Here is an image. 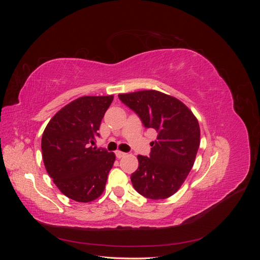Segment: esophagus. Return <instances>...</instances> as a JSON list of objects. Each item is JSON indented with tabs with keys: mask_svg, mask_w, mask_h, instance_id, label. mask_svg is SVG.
<instances>
[{
	"mask_svg": "<svg viewBox=\"0 0 260 260\" xmlns=\"http://www.w3.org/2000/svg\"><path fill=\"white\" fill-rule=\"evenodd\" d=\"M123 156H125V153L120 152V151H117L116 152V157H117V158H121V157H123Z\"/></svg>",
	"mask_w": 260,
	"mask_h": 260,
	"instance_id": "1",
	"label": "esophagus"
}]
</instances>
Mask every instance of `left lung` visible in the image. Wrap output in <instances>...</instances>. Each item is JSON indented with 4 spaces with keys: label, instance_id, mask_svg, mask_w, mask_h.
I'll use <instances>...</instances> for the list:
<instances>
[{
    "label": "left lung",
    "instance_id": "left-lung-1",
    "mask_svg": "<svg viewBox=\"0 0 260 260\" xmlns=\"http://www.w3.org/2000/svg\"><path fill=\"white\" fill-rule=\"evenodd\" d=\"M123 104L137 113L145 128L157 132L149 157L139 155L131 175L136 191L151 200L174 195L191 171L200 147L196 117L182 102L155 90L119 94Z\"/></svg>",
    "mask_w": 260,
    "mask_h": 260
}]
</instances>
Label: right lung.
<instances>
[{"mask_svg":"<svg viewBox=\"0 0 260 260\" xmlns=\"http://www.w3.org/2000/svg\"><path fill=\"white\" fill-rule=\"evenodd\" d=\"M113 100V95L77 99L55 114L44 129L45 169L59 191L76 202H92L104 192L116 156L92 145Z\"/></svg>","mask_w":260,"mask_h":260,"instance_id":"add662e5","label":"right lung"}]
</instances>
